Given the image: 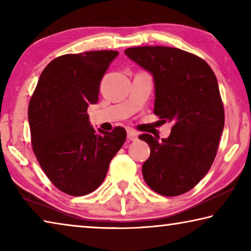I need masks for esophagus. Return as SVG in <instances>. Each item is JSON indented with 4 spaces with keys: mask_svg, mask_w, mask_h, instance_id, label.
Here are the masks:
<instances>
[{
    "mask_svg": "<svg viewBox=\"0 0 251 251\" xmlns=\"http://www.w3.org/2000/svg\"><path fill=\"white\" fill-rule=\"evenodd\" d=\"M127 138H128L129 141H131V142L137 141L138 134L136 133V131L133 130V129H127Z\"/></svg>",
    "mask_w": 251,
    "mask_h": 251,
    "instance_id": "esophagus-1",
    "label": "esophagus"
}]
</instances>
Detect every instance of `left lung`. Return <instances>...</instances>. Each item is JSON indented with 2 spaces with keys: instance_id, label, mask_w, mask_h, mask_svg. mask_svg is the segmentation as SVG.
<instances>
[{
  "instance_id": "1",
  "label": "left lung",
  "mask_w": 251,
  "mask_h": 251,
  "mask_svg": "<svg viewBox=\"0 0 251 251\" xmlns=\"http://www.w3.org/2000/svg\"><path fill=\"white\" fill-rule=\"evenodd\" d=\"M125 54L154 76L155 115L174 123L169 137L160 142L150 134L139 136L151 148L144 179L163 196L189 192L210 169L224 129L216 75L202 58L179 49L138 46Z\"/></svg>"
}]
</instances>
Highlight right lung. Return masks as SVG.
<instances>
[{
    "label": "right lung",
    "mask_w": 251,
    "mask_h": 251,
    "mask_svg": "<svg viewBox=\"0 0 251 251\" xmlns=\"http://www.w3.org/2000/svg\"><path fill=\"white\" fill-rule=\"evenodd\" d=\"M117 50H90L54 58L40 76L28 104L31 144L50 182L71 196L99 188L126 130L90 125L87 107L99 100L100 83Z\"/></svg>",
    "instance_id": "obj_1"
}]
</instances>
